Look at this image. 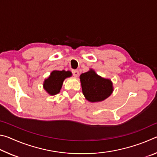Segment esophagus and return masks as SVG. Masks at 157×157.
Segmentation results:
<instances>
[{
    "label": "esophagus",
    "mask_w": 157,
    "mask_h": 157,
    "mask_svg": "<svg viewBox=\"0 0 157 157\" xmlns=\"http://www.w3.org/2000/svg\"><path fill=\"white\" fill-rule=\"evenodd\" d=\"M72 73L75 77H78L79 75V71L78 70H73Z\"/></svg>",
    "instance_id": "34e87169"
}]
</instances>
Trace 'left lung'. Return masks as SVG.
I'll list each match as a JSON object with an SVG mask.
<instances>
[{"label": "left lung", "mask_w": 157, "mask_h": 157, "mask_svg": "<svg viewBox=\"0 0 157 157\" xmlns=\"http://www.w3.org/2000/svg\"><path fill=\"white\" fill-rule=\"evenodd\" d=\"M82 93L90 102H99L107 99L113 91V82L110 79L102 78L90 68L79 76Z\"/></svg>", "instance_id": "left-lung-1"}]
</instances>
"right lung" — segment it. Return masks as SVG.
Returning a JSON list of instances; mask_svg holds the SVG:
<instances>
[{
	"label": "right lung",
	"mask_w": 157,
	"mask_h": 157,
	"mask_svg": "<svg viewBox=\"0 0 157 157\" xmlns=\"http://www.w3.org/2000/svg\"><path fill=\"white\" fill-rule=\"evenodd\" d=\"M71 76L72 73L70 71H52L48 78L44 81V89L50 95L59 94L64 79Z\"/></svg>",
	"instance_id": "obj_1"
}]
</instances>
